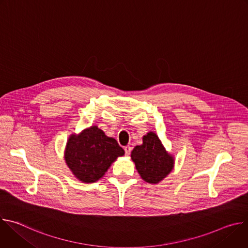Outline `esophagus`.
I'll return each mask as SVG.
<instances>
[{"mask_svg":"<svg viewBox=\"0 0 248 248\" xmlns=\"http://www.w3.org/2000/svg\"><path fill=\"white\" fill-rule=\"evenodd\" d=\"M124 149L125 155H129V154H130V152H131V150H132V148H131L129 145H127V146H124Z\"/></svg>","mask_w":248,"mask_h":248,"instance_id":"34e87169","label":"esophagus"}]
</instances>
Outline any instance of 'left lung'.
I'll use <instances>...</instances> for the list:
<instances>
[{"instance_id":"obj_1","label":"left lung","mask_w":248,"mask_h":248,"mask_svg":"<svg viewBox=\"0 0 248 248\" xmlns=\"http://www.w3.org/2000/svg\"><path fill=\"white\" fill-rule=\"evenodd\" d=\"M131 159L141 178L149 184L161 182L173 167L172 157L167 153L154 132L143 136V143L134 147Z\"/></svg>"}]
</instances>
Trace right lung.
<instances>
[{
  "mask_svg": "<svg viewBox=\"0 0 248 248\" xmlns=\"http://www.w3.org/2000/svg\"><path fill=\"white\" fill-rule=\"evenodd\" d=\"M124 154V150L116 139L106 136L97 126H91L78 136L69 137L64 158L79 181L91 184L101 179L111 164Z\"/></svg>",
  "mask_w": 248,
  "mask_h": 248,
  "instance_id": "right-lung-1",
  "label": "right lung"
}]
</instances>
